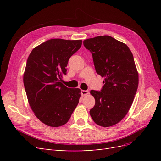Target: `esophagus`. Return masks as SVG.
<instances>
[{
	"label": "esophagus",
	"instance_id": "34e87169",
	"mask_svg": "<svg viewBox=\"0 0 161 161\" xmlns=\"http://www.w3.org/2000/svg\"><path fill=\"white\" fill-rule=\"evenodd\" d=\"M89 94V92L88 91H85V90H81V95L82 97H85L88 95Z\"/></svg>",
	"mask_w": 161,
	"mask_h": 161
}]
</instances>
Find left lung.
<instances>
[{
  "label": "left lung",
  "mask_w": 161,
  "mask_h": 161,
  "mask_svg": "<svg viewBox=\"0 0 161 161\" xmlns=\"http://www.w3.org/2000/svg\"><path fill=\"white\" fill-rule=\"evenodd\" d=\"M83 44L92 53L97 73L105 78L101 91L90 92L95 99L90 115L97 125L110 127L128 114L137 91L133 54L127 45L109 36L87 39Z\"/></svg>",
  "instance_id": "left-lung-1"
}]
</instances>
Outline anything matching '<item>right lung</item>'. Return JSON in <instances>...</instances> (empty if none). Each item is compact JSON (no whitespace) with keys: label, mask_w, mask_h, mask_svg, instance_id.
I'll return each instance as SVG.
<instances>
[{"label":"right lung","mask_w":161,"mask_h":161,"mask_svg":"<svg viewBox=\"0 0 161 161\" xmlns=\"http://www.w3.org/2000/svg\"><path fill=\"white\" fill-rule=\"evenodd\" d=\"M82 40L52 39L33 48L28 57L23 83L34 114L50 127L64 125L79 103V89L61 82L69 58L80 49Z\"/></svg>","instance_id":"add662e5"}]
</instances>
